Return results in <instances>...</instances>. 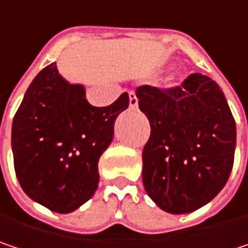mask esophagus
<instances>
[{"label": "esophagus", "instance_id": "34e87169", "mask_svg": "<svg viewBox=\"0 0 248 248\" xmlns=\"http://www.w3.org/2000/svg\"><path fill=\"white\" fill-rule=\"evenodd\" d=\"M128 97H130V108H137V106H138V98L135 96V93L134 92H130L128 93Z\"/></svg>", "mask_w": 248, "mask_h": 248}]
</instances>
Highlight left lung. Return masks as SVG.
Returning a JSON list of instances; mask_svg holds the SVG:
<instances>
[{
    "label": "left lung",
    "instance_id": "8db88e82",
    "mask_svg": "<svg viewBox=\"0 0 248 248\" xmlns=\"http://www.w3.org/2000/svg\"><path fill=\"white\" fill-rule=\"evenodd\" d=\"M135 93L151 124L142 151L148 196L173 215L209 203L226 185L236 150V123L219 84L193 73L181 86Z\"/></svg>",
    "mask_w": 248,
    "mask_h": 248
}]
</instances>
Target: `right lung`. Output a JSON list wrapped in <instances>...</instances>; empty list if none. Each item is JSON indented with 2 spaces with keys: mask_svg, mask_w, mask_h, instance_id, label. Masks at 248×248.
I'll return each mask as SVG.
<instances>
[{
  "mask_svg": "<svg viewBox=\"0 0 248 248\" xmlns=\"http://www.w3.org/2000/svg\"><path fill=\"white\" fill-rule=\"evenodd\" d=\"M130 104L123 93L107 107L86 100L56 63L29 84L12 121L15 173L28 196L56 213L86 203L98 185V159L113 141L117 115Z\"/></svg>",
  "mask_w": 248,
  "mask_h": 248,
  "instance_id": "right-lung-1",
  "label": "right lung"
}]
</instances>
